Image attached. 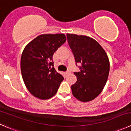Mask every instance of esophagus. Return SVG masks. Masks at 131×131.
<instances>
[{"instance_id": "esophagus-1", "label": "esophagus", "mask_w": 131, "mask_h": 131, "mask_svg": "<svg viewBox=\"0 0 131 131\" xmlns=\"http://www.w3.org/2000/svg\"><path fill=\"white\" fill-rule=\"evenodd\" d=\"M69 73H70V71H67V72H64V74H65V75H68Z\"/></svg>"}]
</instances>
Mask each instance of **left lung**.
Returning <instances> with one entry per match:
<instances>
[{
  "label": "left lung",
  "instance_id": "obj_1",
  "mask_svg": "<svg viewBox=\"0 0 131 131\" xmlns=\"http://www.w3.org/2000/svg\"><path fill=\"white\" fill-rule=\"evenodd\" d=\"M68 45L80 72H74L77 81L72 85L73 96L81 102L92 101L106 85L110 72V61L103 48L94 39L82 35L67 34Z\"/></svg>",
  "mask_w": 131,
  "mask_h": 131
}]
</instances>
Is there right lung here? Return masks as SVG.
Returning <instances> with one entry per match:
<instances>
[{
  "label": "right lung",
  "instance_id": "add662e5",
  "mask_svg": "<svg viewBox=\"0 0 131 131\" xmlns=\"http://www.w3.org/2000/svg\"><path fill=\"white\" fill-rule=\"evenodd\" d=\"M66 40L63 34L41 35L23 51L20 61L23 80L29 92L40 99L55 95L64 79L54 68L52 56Z\"/></svg>",
  "mask_w": 131,
  "mask_h": 131
}]
</instances>
